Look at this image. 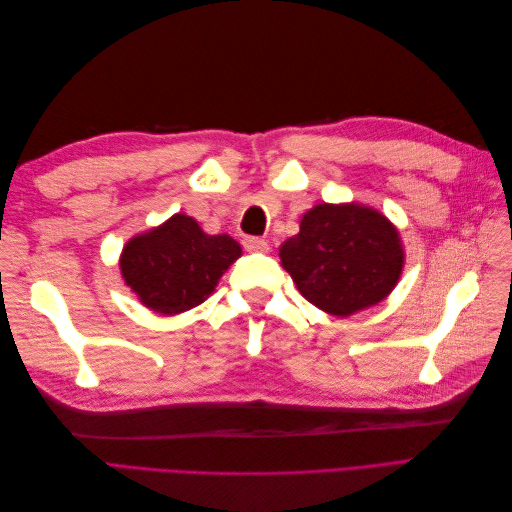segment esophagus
Instances as JSON below:
<instances>
[{
    "label": "esophagus",
    "mask_w": 512,
    "mask_h": 512,
    "mask_svg": "<svg viewBox=\"0 0 512 512\" xmlns=\"http://www.w3.org/2000/svg\"><path fill=\"white\" fill-rule=\"evenodd\" d=\"M243 247L247 252H258V254L269 252V243L265 239H260V237H245Z\"/></svg>",
    "instance_id": "obj_1"
}]
</instances>
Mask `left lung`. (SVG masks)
<instances>
[{
  "instance_id": "8db88e82",
  "label": "left lung",
  "mask_w": 512,
  "mask_h": 512,
  "mask_svg": "<svg viewBox=\"0 0 512 512\" xmlns=\"http://www.w3.org/2000/svg\"><path fill=\"white\" fill-rule=\"evenodd\" d=\"M282 267L303 297L333 316L380 303L404 267L391 222L361 205H318L280 247Z\"/></svg>"
}]
</instances>
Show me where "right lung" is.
Masks as SVG:
<instances>
[{
  "label": "right lung",
  "instance_id": "add662e5",
  "mask_svg": "<svg viewBox=\"0 0 512 512\" xmlns=\"http://www.w3.org/2000/svg\"><path fill=\"white\" fill-rule=\"evenodd\" d=\"M239 256L235 239L205 235L192 218L177 213L123 247L121 275L153 312L179 314L203 303Z\"/></svg>",
  "mask_w": 512,
  "mask_h": 512
}]
</instances>
